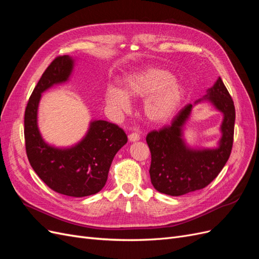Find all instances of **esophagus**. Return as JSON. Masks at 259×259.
Wrapping results in <instances>:
<instances>
[{"label": "esophagus", "instance_id": "34e87169", "mask_svg": "<svg viewBox=\"0 0 259 259\" xmlns=\"http://www.w3.org/2000/svg\"><path fill=\"white\" fill-rule=\"evenodd\" d=\"M139 139H140V137H139V134H137V133H132V134L128 135V140L131 143L138 142Z\"/></svg>", "mask_w": 259, "mask_h": 259}]
</instances>
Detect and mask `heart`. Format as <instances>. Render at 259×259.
<instances>
[{
  "mask_svg": "<svg viewBox=\"0 0 259 259\" xmlns=\"http://www.w3.org/2000/svg\"><path fill=\"white\" fill-rule=\"evenodd\" d=\"M130 96L145 98L143 111L146 119L153 124H164L173 119L182 107L186 89L167 70L147 68L125 76L123 89L108 85L105 92L106 103L119 112L130 109Z\"/></svg>",
  "mask_w": 259,
  "mask_h": 259,
  "instance_id": "heart-1",
  "label": "heart"
}]
</instances>
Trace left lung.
I'll return each instance as SVG.
<instances>
[{"label": "left lung", "instance_id": "obj_1", "mask_svg": "<svg viewBox=\"0 0 259 259\" xmlns=\"http://www.w3.org/2000/svg\"><path fill=\"white\" fill-rule=\"evenodd\" d=\"M203 101H207L223 113L222 136L216 147L192 148L186 143L184 131L191 115L192 105L186 106L168 126L147 135L146 140L151 152L149 169L151 184L161 193L178 197L203 189L221 173L229 159L236 109L221 77L194 105Z\"/></svg>", "mask_w": 259, "mask_h": 259}]
</instances>
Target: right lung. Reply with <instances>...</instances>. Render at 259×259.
Wrapping results in <instances>:
<instances>
[{"instance_id":"right-lung-1","label":"right lung","mask_w":259,"mask_h":259,"mask_svg":"<svg viewBox=\"0 0 259 259\" xmlns=\"http://www.w3.org/2000/svg\"><path fill=\"white\" fill-rule=\"evenodd\" d=\"M75 59L69 55L53 60L29 98L25 112L26 151L31 166L52 190L82 198L105 187L116 152L127 143L117 125L92 120L85 136L73 146L56 147L46 143L37 125V109L42 94L54 85L70 80Z\"/></svg>"}]
</instances>
